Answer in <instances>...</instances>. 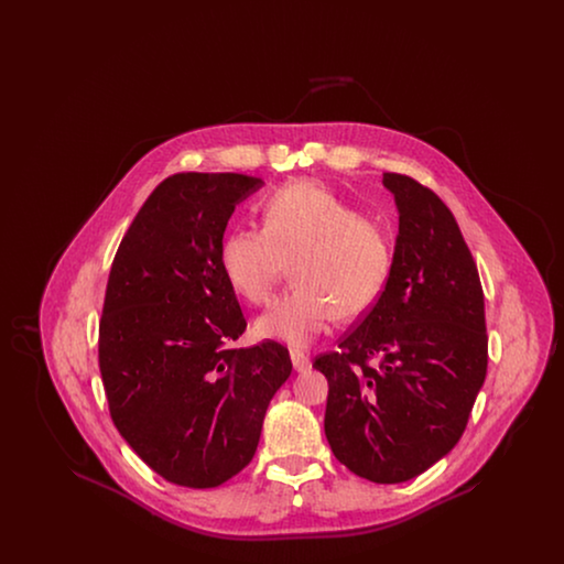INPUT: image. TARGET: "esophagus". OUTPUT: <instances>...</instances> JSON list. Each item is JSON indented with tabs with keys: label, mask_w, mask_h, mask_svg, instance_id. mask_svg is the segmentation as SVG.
<instances>
[{
	"label": "esophagus",
	"mask_w": 564,
	"mask_h": 564,
	"mask_svg": "<svg viewBox=\"0 0 564 564\" xmlns=\"http://www.w3.org/2000/svg\"><path fill=\"white\" fill-rule=\"evenodd\" d=\"M290 357H292V366H294L295 372H304L311 368V359L306 352H302L300 349L290 350Z\"/></svg>",
	"instance_id": "esophagus-1"
}]
</instances>
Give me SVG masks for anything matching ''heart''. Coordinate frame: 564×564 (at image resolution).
Returning a JSON list of instances; mask_svg holds the SVG:
<instances>
[{"instance_id": "b5f03b06", "label": "heart", "mask_w": 564, "mask_h": 564, "mask_svg": "<svg viewBox=\"0 0 564 564\" xmlns=\"http://www.w3.org/2000/svg\"><path fill=\"white\" fill-rule=\"evenodd\" d=\"M389 230L317 184L276 189L262 205V226L235 228L219 247L228 285L264 304L290 264L294 283L253 325L260 338L306 345L334 317L366 313L393 272Z\"/></svg>"}]
</instances>
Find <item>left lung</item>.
Instances as JSON below:
<instances>
[{
    "instance_id": "left-lung-1",
    "label": "left lung",
    "mask_w": 564,
    "mask_h": 564,
    "mask_svg": "<svg viewBox=\"0 0 564 564\" xmlns=\"http://www.w3.org/2000/svg\"><path fill=\"white\" fill-rule=\"evenodd\" d=\"M393 272L340 349L315 361L327 378L325 437L370 482H405L448 455L467 427L488 366L474 256L442 198L402 173ZM376 358L377 366L369 361Z\"/></svg>"
}]
</instances>
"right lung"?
<instances>
[{
	"label": "right lung",
	"instance_id": "add662e5",
	"mask_svg": "<svg viewBox=\"0 0 564 564\" xmlns=\"http://www.w3.org/2000/svg\"><path fill=\"white\" fill-rule=\"evenodd\" d=\"M260 186L241 173L166 177L109 270L99 322L109 414L141 460L180 486L214 488L245 469L292 375L274 340L232 347L247 322L219 247L237 203Z\"/></svg>",
	"mask_w": 564,
	"mask_h": 564
}]
</instances>
